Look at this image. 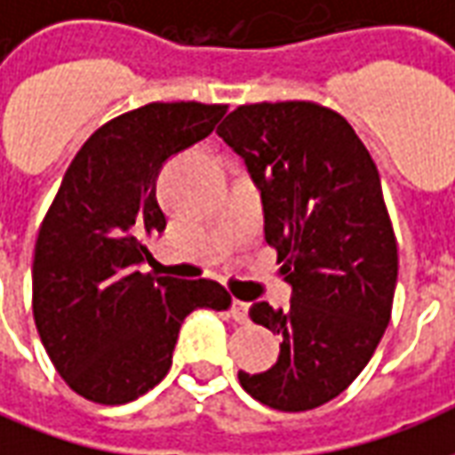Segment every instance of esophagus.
<instances>
[{
    "mask_svg": "<svg viewBox=\"0 0 455 455\" xmlns=\"http://www.w3.org/2000/svg\"><path fill=\"white\" fill-rule=\"evenodd\" d=\"M231 316L236 319L238 324H246L248 322V302L234 299V305H231Z\"/></svg>",
    "mask_w": 455,
    "mask_h": 455,
    "instance_id": "34e87169",
    "label": "esophagus"
}]
</instances>
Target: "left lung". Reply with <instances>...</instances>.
<instances>
[{"mask_svg":"<svg viewBox=\"0 0 455 455\" xmlns=\"http://www.w3.org/2000/svg\"><path fill=\"white\" fill-rule=\"evenodd\" d=\"M217 133L246 160L292 285L285 309L251 307L283 343L270 371L238 382L273 410H315L361 375L390 324L397 238L380 175L351 124L316 102L243 104Z\"/></svg>","mask_w":455,"mask_h":455,"instance_id":"8db88e82","label":"left lung"}]
</instances>
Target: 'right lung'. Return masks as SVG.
<instances>
[{"label":"right lung","instance_id":"add662e5","mask_svg":"<svg viewBox=\"0 0 455 455\" xmlns=\"http://www.w3.org/2000/svg\"><path fill=\"white\" fill-rule=\"evenodd\" d=\"M227 104L153 102L94 131L65 172L38 228L34 319L70 390L126 404L172 365L185 316L228 309L214 280L140 273L146 241L165 228L156 197L163 163L207 139Z\"/></svg>","mask_w":455,"mask_h":455}]
</instances>
